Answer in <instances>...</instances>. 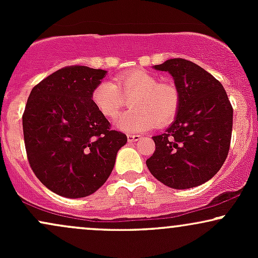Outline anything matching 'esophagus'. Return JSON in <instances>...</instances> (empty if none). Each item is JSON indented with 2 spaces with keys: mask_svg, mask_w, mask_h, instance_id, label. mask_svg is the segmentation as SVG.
Returning <instances> with one entry per match:
<instances>
[{
  "mask_svg": "<svg viewBox=\"0 0 258 258\" xmlns=\"http://www.w3.org/2000/svg\"><path fill=\"white\" fill-rule=\"evenodd\" d=\"M141 139V136L139 135H127V141L130 143H133V142H138Z\"/></svg>",
  "mask_w": 258,
  "mask_h": 258,
  "instance_id": "esophagus-1",
  "label": "esophagus"
}]
</instances>
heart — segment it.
Here are the masks:
<instances>
[{"label":"heart","instance_id":"1","mask_svg":"<svg viewBox=\"0 0 258 258\" xmlns=\"http://www.w3.org/2000/svg\"><path fill=\"white\" fill-rule=\"evenodd\" d=\"M131 97V110L122 114L116 126L126 132H143L154 126L170 123L180 105L178 88L170 82H159L153 74L142 69L126 72L116 76V85L102 81L92 91V103L108 119L117 116L125 103V97Z\"/></svg>","mask_w":258,"mask_h":258}]
</instances>
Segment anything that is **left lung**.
<instances>
[{
    "label": "left lung",
    "instance_id": "obj_1",
    "mask_svg": "<svg viewBox=\"0 0 258 258\" xmlns=\"http://www.w3.org/2000/svg\"><path fill=\"white\" fill-rule=\"evenodd\" d=\"M154 69L172 75L180 94L176 119L160 136L147 160L150 173L173 189H189L211 179L226 161L233 108L218 80L193 61L168 59Z\"/></svg>",
    "mask_w": 258,
    "mask_h": 258
}]
</instances>
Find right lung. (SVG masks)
I'll use <instances>...</instances> for the list:
<instances>
[{
    "label": "right lung",
    "instance_id": "add662e5",
    "mask_svg": "<svg viewBox=\"0 0 258 258\" xmlns=\"http://www.w3.org/2000/svg\"><path fill=\"white\" fill-rule=\"evenodd\" d=\"M105 74L81 65L61 68L35 86L26 102L23 132L29 164L60 197L76 199L98 190L127 142L92 103V91Z\"/></svg>",
    "mask_w": 258,
    "mask_h": 258
}]
</instances>
